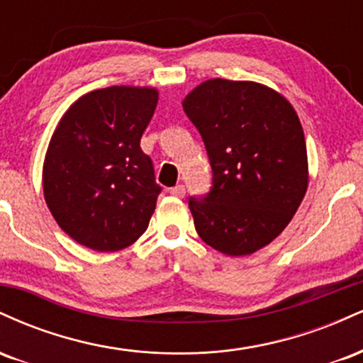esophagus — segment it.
<instances>
[{
  "label": "esophagus",
  "instance_id": "obj_1",
  "mask_svg": "<svg viewBox=\"0 0 363 363\" xmlns=\"http://www.w3.org/2000/svg\"><path fill=\"white\" fill-rule=\"evenodd\" d=\"M169 193L172 194V196H176V198H184V194H186V187L182 186V184H177V186L170 187Z\"/></svg>",
  "mask_w": 363,
  "mask_h": 363
}]
</instances>
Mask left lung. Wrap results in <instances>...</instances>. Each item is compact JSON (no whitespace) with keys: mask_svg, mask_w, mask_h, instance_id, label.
Listing matches in <instances>:
<instances>
[{"mask_svg":"<svg viewBox=\"0 0 363 363\" xmlns=\"http://www.w3.org/2000/svg\"><path fill=\"white\" fill-rule=\"evenodd\" d=\"M201 135L211 187L191 196L198 235L228 256H245L281 234L307 191V148L297 112L254 82L215 78L182 102Z\"/></svg>","mask_w":363,"mask_h":363,"instance_id":"1","label":"left lung"}]
</instances>
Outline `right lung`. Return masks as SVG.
Instances as JSON below:
<instances>
[{
  "label": "right lung",
  "instance_id": "obj_1",
  "mask_svg": "<svg viewBox=\"0 0 363 363\" xmlns=\"http://www.w3.org/2000/svg\"><path fill=\"white\" fill-rule=\"evenodd\" d=\"M155 89L107 86L62 116L44 160V198L72 239L99 252L128 247L148 228L162 187L140 140Z\"/></svg>",
  "mask_w": 363,
  "mask_h": 363
}]
</instances>
